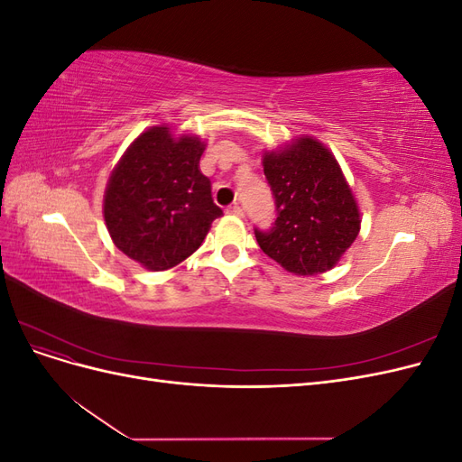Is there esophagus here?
Returning <instances> with one entry per match:
<instances>
[{
  "instance_id": "1",
  "label": "esophagus",
  "mask_w": 462,
  "mask_h": 462,
  "mask_svg": "<svg viewBox=\"0 0 462 462\" xmlns=\"http://www.w3.org/2000/svg\"><path fill=\"white\" fill-rule=\"evenodd\" d=\"M227 214H233V216H236V217H243V216H245V212H243V208H241L239 204H235V206L227 208Z\"/></svg>"
}]
</instances>
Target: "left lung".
Instances as JSON below:
<instances>
[{"instance_id": "8db88e82", "label": "left lung", "mask_w": 462, "mask_h": 462, "mask_svg": "<svg viewBox=\"0 0 462 462\" xmlns=\"http://www.w3.org/2000/svg\"><path fill=\"white\" fill-rule=\"evenodd\" d=\"M263 175L275 199V223L254 229L260 248L295 275L337 265L360 231V212L333 153L312 136L263 153Z\"/></svg>"}]
</instances>
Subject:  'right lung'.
<instances>
[{"mask_svg":"<svg viewBox=\"0 0 462 462\" xmlns=\"http://www.w3.org/2000/svg\"><path fill=\"white\" fill-rule=\"evenodd\" d=\"M204 148L199 136H173L158 125L136 138L109 175L106 227L121 253L146 270L187 260L223 216L199 165Z\"/></svg>","mask_w":462,"mask_h":462,"instance_id":"right-lung-1","label":"right lung"}]
</instances>
